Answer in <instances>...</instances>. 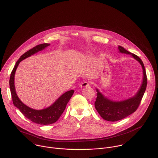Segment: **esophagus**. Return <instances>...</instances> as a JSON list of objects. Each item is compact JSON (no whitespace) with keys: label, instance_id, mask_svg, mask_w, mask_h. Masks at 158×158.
<instances>
[{"label":"esophagus","instance_id":"obj_1","mask_svg":"<svg viewBox=\"0 0 158 158\" xmlns=\"http://www.w3.org/2000/svg\"><path fill=\"white\" fill-rule=\"evenodd\" d=\"M90 85V83L89 82H84L81 85V87H89Z\"/></svg>","mask_w":158,"mask_h":158}]
</instances>
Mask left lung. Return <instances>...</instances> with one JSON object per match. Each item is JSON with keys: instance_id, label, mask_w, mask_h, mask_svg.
Listing matches in <instances>:
<instances>
[{"instance_id": "8db88e82", "label": "left lung", "mask_w": 158, "mask_h": 158, "mask_svg": "<svg viewBox=\"0 0 158 158\" xmlns=\"http://www.w3.org/2000/svg\"><path fill=\"white\" fill-rule=\"evenodd\" d=\"M118 49L120 53L131 55L134 58L140 63L143 69V78L142 84L137 93L134 97L123 101L115 102L111 100L100 92L98 89H96L97 97L95 102V109L103 119L112 122L121 120L137 110L144 95L147 85L146 71L142 60L138 56L131 53L121 46L119 45Z\"/></svg>"}]
</instances>
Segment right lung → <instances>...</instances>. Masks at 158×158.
Returning a JSON list of instances; mask_svg holds the SVG:
<instances>
[{
    "label": "right lung",
    "instance_id": "add662e5",
    "mask_svg": "<svg viewBox=\"0 0 158 158\" xmlns=\"http://www.w3.org/2000/svg\"><path fill=\"white\" fill-rule=\"evenodd\" d=\"M49 45L50 44L47 43L39 44L23 54L19 58V60L16 61L15 66H14L11 73L9 81L10 89L12 97V101L15 106L18 108L21 113L26 118L34 123L41 125L51 124L58 121V119L60 118V117L64 111L68 103L69 102L70 98L73 95L74 92V90H71L63 94L50 106L43 110H37L28 107L19 99L15 91L14 79L17 67L19 63L22 60L31 56L32 55L36 53L39 51L44 50L45 48Z\"/></svg>",
    "mask_w": 158,
    "mask_h": 158
}]
</instances>
